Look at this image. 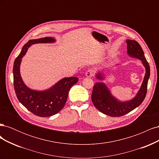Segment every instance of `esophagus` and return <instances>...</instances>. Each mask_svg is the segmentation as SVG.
Instances as JSON below:
<instances>
[{
  "label": "esophagus",
  "mask_w": 159,
  "mask_h": 159,
  "mask_svg": "<svg viewBox=\"0 0 159 159\" xmlns=\"http://www.w3.org/2000/svg\"><path fill=\"white\" fill-rule=\"evenodd\" d=\"M94 74H95L94 70H92V69H90V70H88L87 71L85 72V75L88 77V78H91V77L93 76Z\"/></svg>",
  "instance_id": "1"
}]
</instances>
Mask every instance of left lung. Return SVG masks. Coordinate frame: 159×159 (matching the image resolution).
I'll return each instance as SVG.
<instances>
[{
  "label": "left lung",
  "mask_w": 159,
  "mask_h": 159,
  "mask_svg": "<svg viewBox=\"0 0 159 159\" xmlns=\"http://www.w3.org/2000/svg\"><path fill=\"white\" fill-rule=\"evenodd\" d=\"M127 54L142 61L145 68V75L140 89L135 97L127 102H120L112 95L107 85L103 82H97L93 85L91 100L94 106L102 113L111 117H120L131 112L140 105L145 99L147 91L148 80L150 77V66L147 61L143 50L135 40H127ZM97 79L103 80L102 73L96 74Z\"/></svg>",
  "instance_id": "1"
}]
</instances>
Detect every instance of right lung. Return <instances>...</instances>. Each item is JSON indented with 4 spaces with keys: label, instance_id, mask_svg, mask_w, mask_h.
<instances>
[{
    "label": "right lung",
    "instance_id": "right-lung-1",
    "mask_svg": "<svg viewBox=\"0 0 159 159\" xmlns=\"http://www.w3.org/2000/svg\"><path fill=\"white\" fill-rule=\"evenodd\" d=\"M54 38L45 37L30 40L22 47L20 54L14 60L13 66L14 87L18 99L33 114L39 117H50L62 109L68 99L71 88L78 81V78L70 77L61 79L52 88L44 91L33 90L28 88L20 76L22 58L31 45L38 43H53Z\"/></svg>",
    "mask_w": 159,
    "mask_h": 159
}]
</instances>
